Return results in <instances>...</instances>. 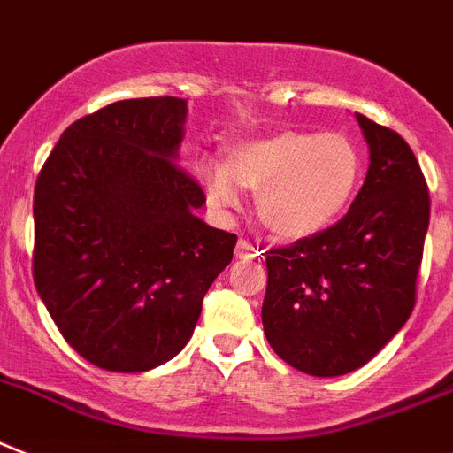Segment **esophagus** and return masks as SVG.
<instances>
[{
  "mask_svg": "<svg viewBox=\"0 0 453 453\" xmlns=\"http://www.w3.org/2000/svg\"><path fill=\"white\" fill-rule=\"evenodd\" d=\"M234 256H237L239 260H253V257L260 256V250H257L253 244H249V242H244V239H242V242L237 244V249H234Z\"/></svg>",
  "mask_w": 453,
  "mask_h": 453,
  "instance_id": "esophagus-1",
  "label": "esophagus"
}]
</instances>
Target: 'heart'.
I'll return each instance as SVG.
<instances>
[{
    "label": "heart",
    "instance_id": "b5f03b06",
    "mask_svg": "<svg viewBox=\"0 0 453 453\" xmlns=\"http://www.w3.org/2000/svg\"><path fill=\"white\" fill-rule=\"evenodd\" d=\"M362 174V151L349 135L297 128L242 140L223 165H197L211 207L237 209V186L257 193L262 226L283 239L313 237L332 226L359 191Z\"/></svg>",
    "mask_w": 453,
    "mask_h": 453
}]
</instances>
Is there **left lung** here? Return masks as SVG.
<instances>
[{"label": "left lung", "mask_w": 453, "mask_h": 453, "mask_svg": "<svg viewBox=\"0 0 453 453\" xmlns=\"http://www.w3.org/2000/svg\"><path fill=\"white\" fill-rule=\"evenodd\" d=\"M368 144L362 191L336 226L267 253L262 326L283 362L315 378L352 373L414 309L431 197L410 144L355 112Z\"/></svg>", "instance_id": "obj_1"}]
</instances>
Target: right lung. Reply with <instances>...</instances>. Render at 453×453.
Returning <instances> with one entry per match:
<instances>
[{
	"label": "right lung",
	"instance_id": "right-lung-1",
	"mask_svg": "<svg viewBox=\"0 0 453 453\" xmlns=\"http://www.w3.org/2000/svg\"><path fill=\"white\" fill-rule=\"evenodd\" d=\"M184 98H128L73 121L34 191V283L94 366L142 373L193 336L237 234L207 226L177 163Z\"/></svg>",
	"mask_w": 453,
	"mask_h": 453
}]
</instances>
